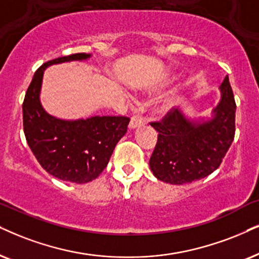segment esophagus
I'll use <instances>...</instances> for the list:
<instances>
[{"mask_svg": "<svg viewBox=\"0 0 259 259\" xmlns=\"http://www.w3.org/2000/svg\"><path fill=\"white\" fill-rule=\"evenodd\" d=\"M145 124V119L142 118V117L140 116H134L132 117V120H130V129H136V127H139L141 125H143Z\"/></svg>", "mask_w": 259, "mask_h": 259, "instance_id": "34e87169", "label": "esophagus"}]
</instances>
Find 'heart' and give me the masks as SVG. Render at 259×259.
I'll use <instances>...</instances> for the list:
<instances>
[{"mask_svg":"<svg viewBox=\"0 0 259 259\" xmlns=\"http://www.w3.org/2000/svg\"><path fill=\"white\" fill-rule=\"evenodd\" d=\"M162 110H165V106H163V107H162Z\"/></svg>","mask_w":259,"mask_h":259,"instance_id":"heart-1","label":"heart"}]
</instances>
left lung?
<instances>
[{"label":"left lung","mask_w":259,"mask_h":259,"mask_svg":"<svg viewBox=\"0 0 259 259\" xmlns=\"http://www.w3.org/2000/svg\"><path fill=\"white\" fill-rule=\"evenodd\" d=\"M220 91L221 100L211 119H188L181 110L172 109L160 122L150 123L159 135L149 166L159 181L188 184L220 166L235 133V101L228 76Z\"/></svg>","instance_id":"left-lung-1"}]
</instances>
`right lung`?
<instances>
[{
  "mask_svg": "<svg viewBox=\"0 0 259 259\" xmlns=\"http://www.w3.org/2000/svg\"><path fill=\"white\" fill-rule=\"evenodd\" d=\"M90 57V54H74L42 64L34 73L22 104L24 133L35 159L51 176L76 184L99 177L130 122L124 116L64 120L42 109L39 94L42 74L49 65Z\"/></svg>",
  "mask_w": 259,
  "mask_h": 259,
  "instance_id": "obj_1",
  "label": "right lung"
}]
</instances>
